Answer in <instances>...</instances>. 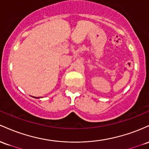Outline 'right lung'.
<instances>
[{
	"mask_svg": "<svg viewBox=\"0 0 149 149\" xmlns=\"http://www.w3.org/2000/svg\"><path fill=\"white\" fill-rule=\"evenodd\" d=\"M34 98H37V97H34Z\"/></svg>",
	"mask_w": 149,
	"mask_h": 149,
	"instance_id": "add662e5",
	"label": "right lung"
}]
</instances>
